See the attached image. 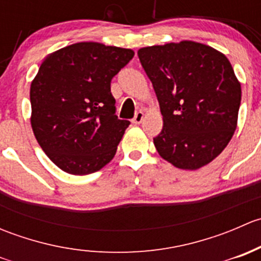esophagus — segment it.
Wrapping results in <instances>:
<instances>
[{
	"label": "esophagus",
	"instance_id": "34e87169",
	"mask_svg": "<svg viewBox=\"0 0 261 261\" xmlns=\"http://www.w3.org/2000/svg\"><path fill=\"white\" fill-rule=\"evenodd\" d=\"M143 118H144V112L143 111H138L135 114V117L133 118V123H135V125H139V123H141Z\"/></svg>",
	"mask_w": 261,
	"mask_h": 261
}]
</instances>
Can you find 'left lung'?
Wrapping results in <instances>:
<instances>
[{"label":"left lung","mask_w":261,"mask_h":261,"mask_svg":"<svg viewBox=\"0 0 261 261\" xmlns=\"http://www.w3.org/2000/svg\"><path fill=\"white\" fill-rule=\"evenodd\" d=\"M163 115L154 145L174 167L196 170L222 152L238 125L240 82L218 50L184 40L139 49Z\"/></svg>","instance_id":"1"}]
</instances>
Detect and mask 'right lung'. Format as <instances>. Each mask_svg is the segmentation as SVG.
Wrapping results in <instances>:
<instances>
[{"instance_id":"1","label":"right lung","mask_w":261,"mask_h":261,"mask_svg":"<svg viewBox=\"0 0 261 261\" xmlns=\"http://www.w3.org/2000/svg\"><path fill=\"white\" fill-rule=\"evenodd\" d=\"M134 54L89 41L57 50L41 63L30 87L31 127L58 168L86 175L114 159L130 121L116 116L111 81Z\"/></svg>"}]
</instances>
